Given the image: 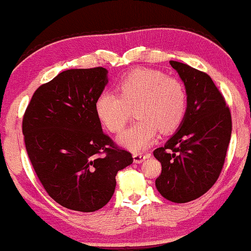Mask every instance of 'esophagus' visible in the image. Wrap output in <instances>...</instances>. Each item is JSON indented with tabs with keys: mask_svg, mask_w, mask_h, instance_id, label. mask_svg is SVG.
I'll list each match as a JSON object with an SVG mask.
<instances>
[{
	"mask_svg": "<svg viewBox=\"0 0 251 251\" xmlns=\"http://www.w3.org/2000/svg\"><path fill=\"white\" fill-rule=\"evenodd\" d=\"M147 158H148V154H144V153H142V152H136L133 154V159L135 163L143 162Z\"/></svg>",
	"mask_w": 251,
	"mask_h": 251,
	"instance_id": "34e87169",
	"label": "esophagus"
}]
</instances>
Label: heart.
<instances>
[{"label": "heart", "instance_id": "1", "mask_svg": "<svg viewBox=\"0 0 251 251\" xmlns=\"http://www.w3.org/2000/svg\"><path fill=\"white\" fill-rule=\"evenodd\" d=\"M116 92L103 91L95 103L97 117L111 133L124 128L130 109L138 118L118 140L133 151L147 148L156 133L174 132L184 121L187 110L185 87L177 78L158 70L140 67L130 71L116 84Z\"/></svg>", "mask_w": 251, "mask_h": 251}]
</instances>
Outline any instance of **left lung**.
<instances>
[{"mask_svg":"<svg viewBox=\"0 0 251 251\" xmlns=\"http://www.w3.org/2000/svg\"><path fill=\"white\" fill-rule=\"evenodd\" d=\"M184 81L187 110L178 132L153 151L161 162L155 187L174 203L204 195L218 180L229 147L232 119L226 99L208 74L170 61Z\"/></svg>","mask_w":251,"mask_h":251,"instance_id":"left-lung-1","label":"left lung"}]
</instances>
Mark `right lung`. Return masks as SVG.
<instances>
[{"label": "right lung", "mask_w": 251, "mask_h": 251, "mask_svg": "<svg viewBox=\"0 0 251 251\" xmlns=\"http://www.w3.org/2000/svg\"><path fill=\"white\" fill-rule=\"evenodd\" d=\"M103 67L59 73L33 93L22 119L28 156L48 195L78 212L103 207L130 152L103 133L95 103L108 83Z\"/></svg>", "instance_id": "obj_1"}]
</instances>
